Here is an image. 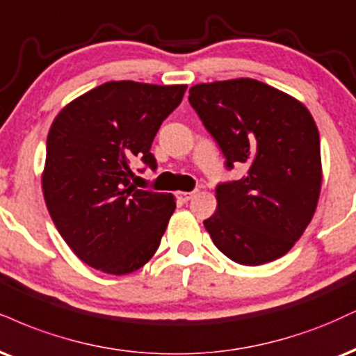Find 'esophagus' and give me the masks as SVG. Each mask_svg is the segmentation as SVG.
<instances>
[{"label":"esophagus","mask_w":356,"mask_h":356,"mask_svg":"<svg viewBox=\"0 0 356 356\" xmlns=\"http://www.w3.org/2000/svg\"><path fill=\"white\" fill-rule=\"evenodd\" d=\"M197 194V191H192V192H177V197L179 199L182 200V202H189V200L192 199Z\"/></svg>","instance_id":"obj_1"}]
</instances>
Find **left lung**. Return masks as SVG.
<instances>
[{"mask_svg":"<svg viewBox=\"0 0 356 356\" xmlns=\"http://www.w3.org/2000/svg\"><path fill=\"white\" fill-rule=\"evenodd\" d=\"M189 102L237 181L217 184L204 220L222 254L241 265L285 255L314 217L322 187L320 136L302 102L257 79L192 86Z\"/></svg>","mask_w":356,"mask_h":356,"instance_id":"1","label":"left lung"}]
</instances>
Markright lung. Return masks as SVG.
Returning <instances> with one entry per match:
<instances>
[{
  "label": "right lung",
  "mask_w": 356,
  "mask_h": 356,
  "mask_svg": "<svg viewBox=\"0 0 356 356\" xmlns=\"http://www.w3.org/2000/svg\"><path fill=\"white\" fill-rule=\"evenodd\" d=\"M186 89L111 81L56 115L42 192L58 232L89 267L126 275L159 248L174 195L132 186V165L157 169L152 140Z\"/></svg>",
  "instance_id": "1"
}]
</instances>
